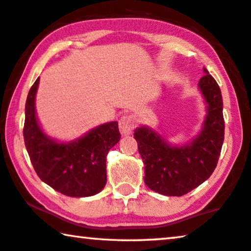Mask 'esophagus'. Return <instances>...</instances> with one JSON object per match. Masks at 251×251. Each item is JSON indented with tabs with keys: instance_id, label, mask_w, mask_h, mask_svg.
<instances>
[{
	"instance_id": "esophagus-1",
	"label": "esophagus",
	"mask_w": 251,
	"mask_h": 251,
	"mask_svg": "<svg viewBox=\"0 0 251 251\" xmlns=\"http://www.w3.org/2000/svg\"><path fill=\"white\" fill-rule=\"evenodd\" d=\"M133 123L134 120L131 115H125V117L120 119V121H119V129H120L122 136H130L132 133Z\"/></svg>"
}]
</instances>
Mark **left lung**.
<instances>
[{
    "instance_id": "8db88e82",
    "label": "left lung",
    "mask_w": 251,
    "mask_h": 251,
    "mask_svg": "<svg viewBox=\"0 0 251 251\" xmlns=\"http://www.w3.org/2000/svg\"><path fill=\"white\" fill-rule=\"evenodd\" d=\"M199 90L206 103L202 129L193 140L173 146L156 130L141 126L134 130L145 165V183L151 191L182 196L209 178L217 167L225 140L221 90L205 68Z\"/></svg>"
}]
</instances>
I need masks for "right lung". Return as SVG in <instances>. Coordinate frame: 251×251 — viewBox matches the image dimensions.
Here are the masks:
<instances>
[{"mask_svg":"<svg viewBox=\"0 0 251 251\" xmlns=\"http://www.w3.org/2000/svg\"><path fill=\"white\" fill-rule=\"evenodd\" d=\"M39 77L25 102L23 138L30 160L39 178L53 190L72 198H86L106 184V156L121 134L117 121L91 129L73 141L60 142L47 136L38 122L36 94Z\"/></svg>","mask_w":251,"mask_h":251,"instance_id":"right-lung-1","label":"right lung"}]
</instances>
